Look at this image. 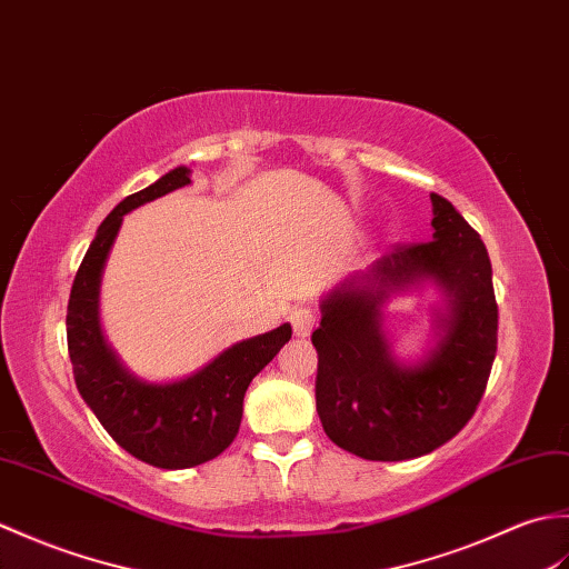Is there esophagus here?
<instances>
[{
  "label": "esophagus",
  "mask_w": 569,
  "mask_h": 569,
  "mask_svg": "<svg viewBox=\"0 0 569 569\" xmlns=\"http://www.w3.org/2000/svg\"><path fill=\"white\" fill-rule=\"evenodd\" d=\"M289 321H292L295 333L299 338H307L313 331V326H317V313H313L309 307H297L292 311V317H289Z\"/></svg>",
  "instance_id": "esophagus-1"
}]
</instances>
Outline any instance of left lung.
<instances>
[{
  "label": "left lung",
  "instance_id": "obj_1",
  "mask_svg": "<svg viewBox=\"0 0 569 569\" xmlns=\"http://www.w3.org/2000/svg\"><path fill=\"white\" fill-rule=\"evenodd\" d=\"M433 241L397 246L321 297L317 411L326 436L365 460H411L440 448L472 419L497 356V299L482 238L448 199L431 194ZM441 292L435 343L401 361L381 328L397 293Z\"/></svg>",
  "mask_w": 569,
  "mask_h": 569
}]
</instances>
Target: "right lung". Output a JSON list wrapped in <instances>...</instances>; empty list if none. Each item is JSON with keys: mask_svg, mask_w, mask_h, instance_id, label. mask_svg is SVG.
<instances>
[{"mask_svg": "<svg viewBox=\"0 0 569 569\" xmlns=\"http://www.w3.org/2000/svg\"><path fill=\"white\" fill-rule=\"evenodd\" d=\"M192 170L180 166L141 192L119 201L97 229L68 301V350L84 403L117 443L162 470H184L233 443L243 419V397L264 365L292 338L282 323L221 350L180 380L150 382L133 375L107 343L99 319V292L109 252L129 211L187 187Z\"/></svg>", "mask_w": 569, "mask_h": 569, "instance_id": "right-lung-1", "label": "right lung"}]
</instances>
